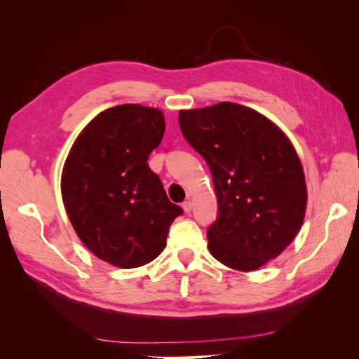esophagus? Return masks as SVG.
Segmentation results:
<instances>
[{
    "label": "esophagus",
    "mask_w": 359,
    "mask_h": 359,
    "mask_svg": "<svg viewBox=\"0 0 359 359\" xmlns=\"http://www.w3.org/2000/svg\"><path fill=\"white\" fill-rule=\"evenodd\" d=\"M182 208H184V211H186V212H190L191 208H193V203L190 201L182 202Z\"/></svg>",
    "instance_id": "1"
}]
</instances>
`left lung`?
Instances as JSON below:
<instances>
[{"mask_svg": "<svg viewBox=\"0 0 359 359\" xmlns=\"http://www.w3.org/2000/svg\"><path fill=\"white\" fill-rule=\"evenodd\" d=\"M178 121L214 181L219 214L206 232L210 253L244 273L276 259L301 229L307 205L290 140L264 115L231 102L181 111Z\"/></svg>", "mask_w": 359, "mask_h": 359, "instance_id": "8db88e82", "label": "left lung"}]
</instances>
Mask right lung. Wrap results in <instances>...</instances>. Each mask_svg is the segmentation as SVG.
<instances>
[{
  "label": "right lung",
  "instance_id": "right-lung-1",
  "mask_svg": "<svg viewBox=\"0 0 359 359\" xmlns=\"http://www.w3.org/2000/svg\"><path fill=\"white\" fill-rule=\"evenodd\" d=\"M163 133L158 109L119 104L97 115L70 149L62 202L81 241L107 264L136 268L151 262L182 214L147 163Z\"/></svg>",
  "mask_w": 359,
  "mask_h": 359
}]
</instances>
